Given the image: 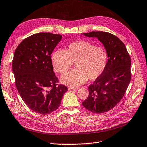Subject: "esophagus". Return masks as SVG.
I'll return each instance as SVG.
<instances>
[{"label": "esophagus", "instance_id": "1", "mask_svg": "<svg viewBox=\"0 0 147 147\" xmlns=\"http://www.w3.org/2000/svg\"><path fill=\"white\" fill-rule=\"evenodd\" d=\"M78 88H74V87H68V90H74V89H77Z\"/></svg>", "mask_w": 147, "mask_h": 147}]
</instances>
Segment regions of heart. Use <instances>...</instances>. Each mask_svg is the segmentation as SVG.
<instances>
[{"instance_id": "heart-1", "label": "heart", "mask_w": 147, "mask_h": 147, "mask_svg": "<svg viewBox=\"0 0 147 147\" xmlns=\"http://www.w3.org/2000/svg\"><path fill=\"white\" fill-rule=\"evenodd\" d=\"M54 69L59 74L66 72L75 63L76 69L61 76V82L74 88L84 83L89 78L93 80L103 73L107 65L108 54L102 47L87 40L74 42L66 51L58 49L51 56Z\"/></svg>"}]
</instances>
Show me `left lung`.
<instances>
[{
    "label": "left lung",
    "mask_w": 147,
    "mask_h": 147,
    "mask_svg": "<svg viewBox=\"0 0 147 147\" xmlns=\"http://www.w3.org/2000/svg\"><path fill=\"white\" fill-rule=\"evenodd\" d=\"M82 35L97 38L108 54L105 70L89 86V96L82 105L91 112H106L121 100L127 90L131 77L130 56L124 43L114 35L104 32Z\"/></svg>",
    "instance_id": "8db88e82"
}]
</instances>
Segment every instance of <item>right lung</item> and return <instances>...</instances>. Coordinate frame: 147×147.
I'll list each match as a JSON object with an SVG mask.
<instances>
[{"label":"right lung","instance_id":"obj_1","mask_svg":"<svg viewBox=\"0 0 147 147\" xmlns=\"http://www.w3.org/2000/svg\"><path fill=\"white\" fill-rule=\"evenodd\" d=\"M61 38L51 33L35 34L24 39L14 54L12 68L18 91L26 105L40 114L58 109L68 91L57 84L51 58Z\"/></svg>","mask_w":147,"mask_h":147}]
</instances>
